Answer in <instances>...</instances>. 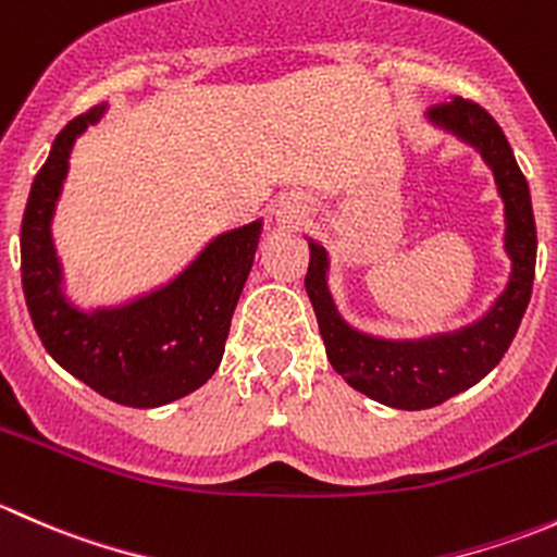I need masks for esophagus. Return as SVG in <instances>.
<instances>
[{"instance_id": "1", "label": "esophagus", "mask_w": 557, "mask_h": 557, "mask_svg": "<svg viewBox=\"0 0 557 557\" xmlns=\"http://www.w3.org/2000/svg\"><path fill=\"white\" fill-rule=\"evenodd\" d=\"M305 215H307V210H305V205H301L299 199H285L283 205H280V210H277L280 223H283V226H288V228L299 226V221Z\"/></svg>"}]
</instances>
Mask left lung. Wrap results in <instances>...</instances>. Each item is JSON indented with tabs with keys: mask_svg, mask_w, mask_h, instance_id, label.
I'll use <instances>...</instances> for the list:
<instances>
[{
	"mask_svg": "<svg viewBox=\"0 0 557 557\" xmlns=\"http://www.w3.org/2000/svg\"><path fill=\"white\" fill-rule=\"evenodd\" d=\"M429 121L480 150L496 177L498 194L504 199V218H507L504 247L512 258V274L496 305L485 312V318L450 334L393 342L361 334L345 323L329 290V252L312 239L310 267L305 277L331 367L347 380V385L396 409L436 407L455 393L480 383L502 361L518 334L520 320L531 301L533 269H536V223H533L531 190L502 126L493 121L485 107L463 97L431 107Z\"/></svg>",
	"mask_w": 557,
	"mask_h": 557,
	"instance_id": "1",
	"label": "left lung"
}]
</instances>
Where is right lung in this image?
<instances>
[{
  "mask_svg": "<svg viewBox=\"0 0 557 557\" xmlns=\"http://www.w3.org/2000/svg\"><path fill=\"white\" fill-rule=\"evenodd\" d=\"M107 104L66 123L32 183L21 223V280L45 350L72 377L123 407L150 409L188 396L221 367L232 314L261 239V221L221 234L164 288L121 307L83 312L61 290L50 221L75 139Z\"/></svg>",
  "mask_w": 557,
  "mask_h": 557,
  "instance_id": "obj_1",
  "label": "right lung"
}]
</instances>
